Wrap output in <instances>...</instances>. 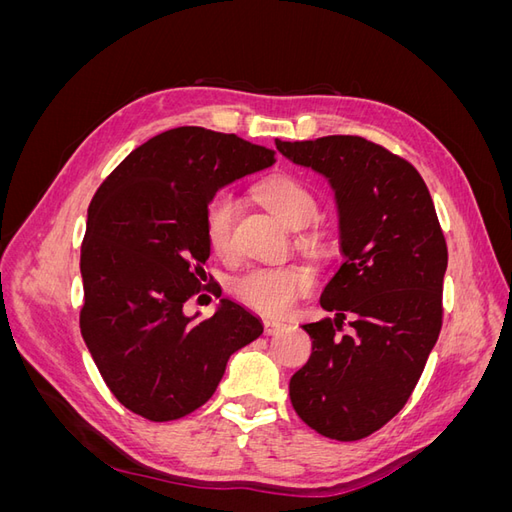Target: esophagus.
Instances as JSON below:
<instances>
[{
  "instance_id": "obj_1",
  "label": "esophagus",
  "mask_w": 512,
  "mask_h": 512,
  "mask_svg": "<svg viewBox=\"0 0 512 512\" xmlns=\"http://www.w3.org/2000/svg\"><path fill=\"white\" fill-rule=\"evenodd\" d=\"M282 329H286V324L280 322V320H265V333L267 335H277Z\"/></svg>"
}]
</instances>
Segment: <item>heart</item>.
Wrapping results in <instances>:
<instances>
[{
    "label": "heart",
    "instance_id": "obj_1",
    "mask_svg": "<svg viewBox=\"0 0 512 512\" xmlns=\"http://www.w3.org/2000/svg\"><path fill=\"white\" fill-rule=\"evenodd\" d=\"M260 203L292 230L312 224L318 215V200L305 183L290 175H275L256 190ZM239 213V200L232 192L215 194L205 209V239L213 254H232V228ZM307 245L318 241L309 237ZM314 288V275L303 267H258L239 277V299L267 316H284L303 294Z\"/></svg>",
    "mask_w": 512,
    "mask_h": 512
}]
</instances>
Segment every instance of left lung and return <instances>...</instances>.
<instances>
[{
  "mask_svg": "<svg viewBox=\"0 0 512 512\" xmlns=\"http://www.w3.org/2000/svg\"><path fill=\"white\" fill-rule=\"evenodd\" d=\"M275 145L329 181L344 256L320 294L335 318L303 324L312 356L290 401L320 436L354 442L406 406L438 342L446 241L423 177L389 149L361 136ZM346 317L353 333L339 336Z\"/></svg>",
  "mask_w": 512,
  "mask_h": 512,
  "instance_id": "left-lung-1",
  "label": "left lung"
}]
</instances>
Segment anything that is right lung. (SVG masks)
Listing matches in <instances>:
<instances>
[{"instance_id": "right-lung-1", "label": "right lung", "mask_w": 512, "mask_h": 512, "mask_svg": "<svg viewBox=\"0 0 512 512\" xmlns=\"http://www.w3.org/2000/svg\"><path fill=\"white\" fill-rule=\"evenodd\" d=\"M273 162L275 151L235 134L183 126L136 147L91 200L81 333L119 404L147 421L207 404L230 356L262 335L260 318L230 299L207 320L183 305L207 277L209 200Z\"/></svg>"}]
</instances>
